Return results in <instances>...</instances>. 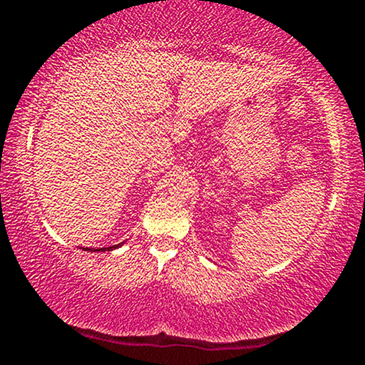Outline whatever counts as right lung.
Masks as SVG:
<instances>
[{"label":"right lung","mask_w":365,"mask_h":365,"mask_svg":"<svg viewBox=\"0 0 365 365\" xmlns=\"http://www.w3.org/2000/svg\"><path fill=\"white\" fill-rule=\"evenodd\" d=\"M123 245V242L118 245H111V247H99V249H83V250H89V252H110V250H115L118 249V247Z\"/></svg>","instance_id":"obj_1"}]
</instances>
